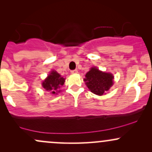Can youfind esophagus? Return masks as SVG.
Wrapping results in <instances>:
<instances>
[{"instance_id": "obj_1", "label": "esophagus", "mask_w": 152, "mask_h": 152, "mask_svg": "<svg viewBox=\"0 0 152 152\" xmlns=\"http://www.w3.org/2000/svg\"><path fill=\"white\" fill-rule=\"evenodd\" d=\"M71 73L72 74H76L78 73V71L77 70H72V71H71Z\"/></svg>"}]
</instances>
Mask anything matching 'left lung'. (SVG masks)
I'll return each mask as SVG.
<instances>
[{
  "instance_id": "1",
  "label": "left lung",
  "mask_w": 152,
  "mask_h": 152,
  "mask_svg": "<svg viewBox=\"0 0 152 152\" xmlns=\"http://www.w3.org/2000/svg\"><path fill=\"white\" fill-rule=\"evenodd\" d=\"M113 79L112 74L102 72L94 67L86 74L84 81L92 93L102 96L112 86Z\"/></svg>"
}]
</instances>
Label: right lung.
<instances>
[{
  "instance_id": "1",
  "label": "right lung",
  "mask_w": 152,
  "mask_h": 152,
  "mask_svg": "<svg viewBox=\"0 0 152 152\" xmlns=\"http://www.w3.org/2000/svg\"><path fill=\"white\" fill-rule=\"evenodd\" d=\"M65 79L59 75L56 71H51L48 77L43 82V87L46 91H49L53 94H57L60 87L64 84Z\"/></svg>"
}]
</instances>
